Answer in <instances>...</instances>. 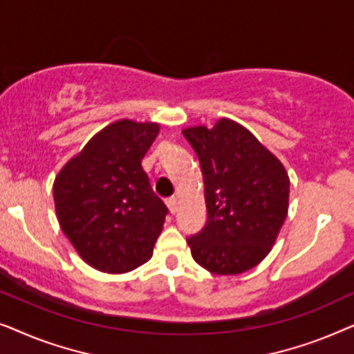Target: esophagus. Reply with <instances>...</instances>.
<instances>
[{
    "label": "esophagus",
    "mask_w": 354,
    "mask_h": 354,
    "mask_svg": "<svg viewBox=\"0 0 354 354\" xmlns=\"http://www.w3.org/2000/svg\"><path fill=\"white\" fill-rule=\"evenodd\" d=\"M166 205H167V207H169V211L172 212H176L177 211V207H178V200H177V196H171V198H167L166 200Z\"/></svg>",
    "instance_id": "34e87169"
}]
</instances>
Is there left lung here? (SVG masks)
I'll return each instance as SVG.
<instances>
[{
    "label": "left lung",
    "mask_w": 354,
    "mask_h": 354,
    "mask_svg": "<svg viewBox=\"0 0 354 354\" xmlns=\"http://www.w3.org/2000/svg\"><path fill=\"white\" fill-rule=\"evenodd\" d=\"M182 133L200 161L207 209L206 225L187 239L193 259L217 275L246 272L268 256L283 225L288 174L250 130L230 119Z\"/></svg>",
    "instance_id": "obj_1"
}]
</instances>
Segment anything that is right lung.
Segmentation results:
<instances>
[{
    "mask_svg": "<svg viewBox=\"0 0 354 354\" xmlns=\"http://www.w3.org/2000/svg\"><path fill=\"white\" fill-rule=\"evenodd\" d=\"M158 132V124L118 120L57 174V221L91 268L122 274L153 256L169 209L149 185L142 159Z\"/></svg>",
    "mask_w": 354,
    "mask_h": 354,
    "instance_id": "obj_1",
    "label": "right lung"
}]
</instances>
